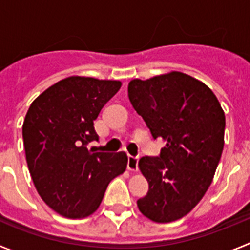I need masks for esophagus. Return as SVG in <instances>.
I'll return each mask as SVG.
<instances>
[{
    "label": "esophagus",
    "instance_id": "34e87169",
    "mask_svg": "<svg viewBox=\"0 0 250 250\" xmlns=\"http://www.w3.org/2000/svg\"><path fill=\"white\" fill-rule=\"evenodd\" d=\"M139 167V158L138 156H127V169L131 171H136Z\"/></svg>",
    "mask_w": 250,
    "mask_h": 250
}]
</instances>
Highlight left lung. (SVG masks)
Returning <instances> with one entry per match:
<instances>
[{
	"label": "left lung",
	"instance_id": "left-lung-1",
	"mask_svg": "<svg viewBox=\"0 0 250 250\" xmlns=\"http://www.w3.org/2000/svg\"><path fill=\"white\" fill-rule=\"evenodd\" d=\"M129 99L154 140L167 144L139 167L149 191L139 210L156 223L187 215L210 187L224 147L225 115L205 83L183 72L130 81Z\"/></svg>",
	"mask_w": 250,
	"mask_h": 250
}]
</instances>
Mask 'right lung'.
Masks as SVG:
<instances>
[{"instance_id": "right-lung-1", "label": "right lung", "mask_w": 250, "mask_h": 250, "mask_svg": "<svg viewBox=\"0 0 250 250\" xmlns=\"http://www.w3.org/2000/svg\"><path fill=\"white\" fill-rule=\"evenodd\" d=\"M121 87L120 81L71 76L31 104L22 136L28 170L40 196L60 215L80 219L100 205L115 176L126 169L125 152H94V120Z\"/></svg>"}]
</instances>
